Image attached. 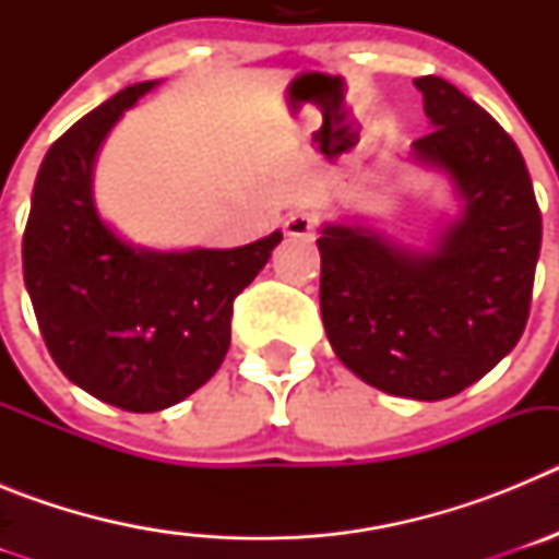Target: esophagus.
<instances>
[{
	"label": "esophagus",
	"instance_id": "1",
	"mask_svg": "<svg viewBox=\"0 0 559 559\" xmlns=\"http://www.w3.org/2000/svg\"><path fill=\"white\" fill-rule=\"evenodd\" d=\"M316 226H319V218H316L313 212H294L285 221V231L290 237H310L316 231Z\"/></svg>",
	"mask_w": 559,
	"mask_h": 559
}]
</instances>
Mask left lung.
<instances>
[{
  "instance_id": "8db88e82",
  "label": "left lung",
  "mask_w": 559,
  "mask_h": 559,
  "mask_svg": "<svg viewBox=\"0 0 559 559\" xmlns=\"http://www.w3.org/2000/svg\"><path fill=\"white\" fill-rule=\"evenodd\" d=\"M431 131L412 142L445 170L462 218L431 251L364 226L322 229V322L349 372L380 392L445 400L490 372L530 319L540 206L512 136L442 78H417Z\"/></svg>"
}]
</instances>
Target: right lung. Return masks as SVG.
Returning <instances> with one entry per match:
<instances>
[{
    "instance_id": "1",
    "label": "right lung",
    "mask_w": 559,
    "mask_h": 559,
    "mask_svg": "<svg viewBox=\"0 0 559 559\" xmlns=\"http://www.w3.org/2000/svg\"><path fill=\"white\" fill-rule=\"evenodd\" d=\"M156 81L136 83L52 142L22 237L24 285L49 355L75 386L126 412L176 406L224 364L235 296L280 231L240 249H133L103 224L92 167L106 133Z\"/></svg>"
}]
</instances>
